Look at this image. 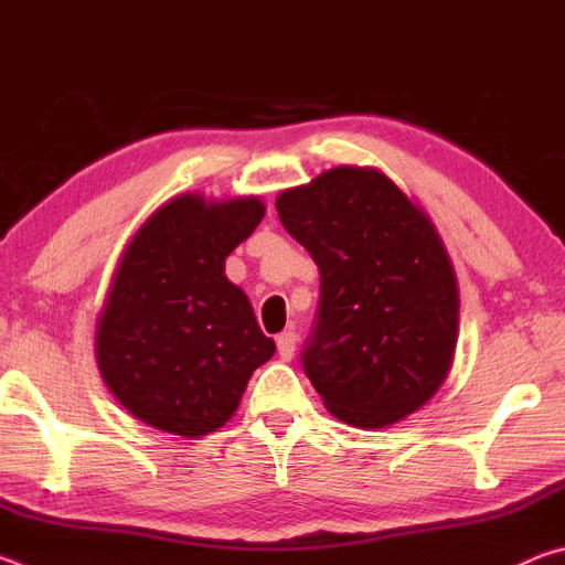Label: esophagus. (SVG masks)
<instances>
[{"mask_svg": "<svg viewBox=\"0 0 565 565\" xmlns=\"http://www.w3.org/2000/svg\"><path fill=\"white\" fill-rule=\"evenodd\" d=\"M296 333L294 331H284L279 333V339H276V349H279V356L284 361H291L294 359V351H296Z\"/></svg>", "mask_w": 565, "mask_h": 565, "instance_id": "obj_1", "label": "esophagus"}]
</instances>
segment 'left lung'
I'll use <instances>...</instances> for the list:
<instances>
[{
	"instance_id": "1",
	"label": "left lung",
	"mask_w": 565,
	"mask_h": 565,
	"mask_svg": "<svg viewBox=\"0 0 565 565\" xmlns=\"http://www.w3.org/2000/svg\"><path fill=\"white\" fill-rule=\"evenodd\" d=\"M276 212L321 274L301 359L323 406L356 428L426 406L458 341L456 271L431 218L384 171L347 164L284 189Z\"/></svg>"
}]
</instances>
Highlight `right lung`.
Masks as SVG:
<instances>
[{
  "mask_svg": "<svg viewBox=\"0 0 565 565\" xmlns=\"http://www.w3.org/2000/svg\"><path fill=\"white\" fill-rule=\"evenodd\" d=\"M266 214L259 196L179 194L121 252L94 351L111 396L157 431L199 438L234 416L276 351L224 264Z\"/></svg>",
  "mask_w": 565,
  "mask_h": 565,
  "instance_id": "1",
  "label": "right lung"
}]
</instances>
